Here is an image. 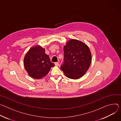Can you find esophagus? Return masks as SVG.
Returning <instances> with one entry per match:
<instances>
[{"instance_id":"obj_1","label":"esophagus","mask_w":121,"mask_h":121,"mask_svg":"<svg viewBox=\"0 0 121 121\" xmlns=\"http://www.w3.org/2000/svg\"><path fill=\"white\" fill-rule=\"evenodd\" d=\"M54 64H55V65L56 66H59L60 65V64H59V62H55Z\"/></svg>"}]
</instances>
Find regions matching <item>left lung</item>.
Wrapping results in <instances>:
<instances>
[{"instance_id":"obj_1","label":"left lung","mask_w":121,"mask_h":121,"mask_svg":"<svg viewBox=\"0 0 121 121\" xmlns=\"http://www.w3.org/2000/svg\"><path fill=\"white\" fill-rule=\"evenodd\" d=\"M64 63L60 67L66 76L73 79L82 77L88 70L92 60L89 47L76 39H71L64 46Z\"/></svg>"}]
</instances>
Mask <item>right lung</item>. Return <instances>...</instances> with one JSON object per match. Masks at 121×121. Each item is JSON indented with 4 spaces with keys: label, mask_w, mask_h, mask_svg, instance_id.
Wrapping results in <instances>:
<instances>
[{
    "label": "right lung",
    "mask_w": 121,
    "mask_h": 121,
    "mask_svg": "<svg viewBox=\"0 0 121 121\" xmlns=\"http://www.w3.org/2000/svg\"><path fill=\"white\" fill-rule=\"evenodd\" d=\"M54 66L45 53V49L39 45L32 47L24 58V68L28 75L34 79H41L46 76Z\"/></svg>",
    "instance_id": "add662e5"
}]
</instances>
